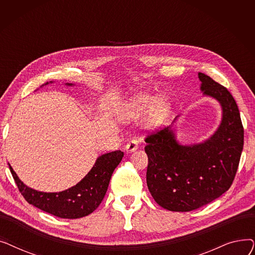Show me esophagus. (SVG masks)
Listing matches in <instances>:
<instances>
[{
    "mask_svg": "<svg viewBox=\"0 0 255 255\" xmlns=\"http://www.w3.org/2000/svg\"><path fill=\"white\" fill-rule=\"evenodd\" d=\"M137 148H138L137 141L134 140V139H132L131 141H129V142L126 144L125 150H126L127 153H131V152H134L135 150H137Z\"/></svg>",
    "mask_w": 255,
    "mask_h": 255,
    "instance_id": "1",
    "label": "esophagus"
}]
</instances>
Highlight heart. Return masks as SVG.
<instances>
[{
    "mask_svg": "<svg viewBox=\"0 0 255 255\" xmlns=\"http://www.w3.org/2000/svg\"><path fill=\"white\" fill-rule=\"evenodd\" d=\"M171 110V101L166 96L156 97L149 93H136L121 107L119 118L123 121H132L149 111L146 126L153 130L165 123Z\"/></svg>",
    "mask_w": 255,
    "mask_h": 255,
    "instance_id": "obj_1",
    "label": "heart"
}]
</instances>
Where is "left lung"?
<instances>
[{
	"label": "left lung",
	"mask_w": 255,
	"mask_h": 255,
	"mask_svg": "<svg viewBox=\"0 0 255 255\" xmlns=\"http://www.w3.org/2000/svg\"><path fill=\"white\" fill-rule=\"evenodd\" d=\"M203 96L221 107L220 124L203 141L178 140V116L165 129L145 138L146 185L155 202L173 212H189L218 198L230 189L244 144V129L238 105L226 88L198 73Z\"/></svg>",
	"instance_id": "8db88e82"
}]
</instances>
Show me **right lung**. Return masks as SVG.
Here are the masks:
<instances>
[{
    "label": "right lung",
    "instance_id": "1",
    "mask_svg": "<svg viewBox=\"0 0 255 255\" xmlns=\"http://www.w3.org/2000/svg\"><path fill=\"white\" fill-rule=\"evenodd\" d=\"M52 83H45L41 87ZM65 86L74 85L67 83ZM123 157L124 153L120 150L99 156L82 181L61 192H42L30 188L8 164L18 190L30 205L60 218L77 219L88 216L99 207L109 188L113 172Z\"/></svg>",
    "mask_w": 255,
    "mask_h": 255
}]
</instances>
